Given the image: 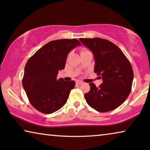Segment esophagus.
I'll return each mask as SVG.
<instances>
[{"instance_id": "esophagus-1", "label": "esophagus", "mask_w": 150, "mask_h": 150, "mask_svg": "<svg viewBox=\"0 0 150 150\" xmlns=\"http://www.w3.org/2000/svg\"><path fill=\"white\" fill-rule=\"evenodd\" d=\"M76 83H77V85H81V84H83V82L81 81H77L76 82Z\"/></svg>"}]
</instances>
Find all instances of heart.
<instances>
[{"mask_svg":"<svg viewBox=\"0 0 150 150\" xmlns=\"http://www.w3.org/2000/svg\"><path fill=\"white\" fill-rule=\"evenodd\" d=\"M88 50H87L86 49H85V48H83V49H81V52H80V53H84V52H88Z\"/></svg>","mask_w":150,"mask_h":150,"instance_id":"1","label":"heart"}]
</instances>
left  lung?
<instances>
[{"label":"left lung","instance_id":"left-lung-1","mask_svg":"<svg viewBox=\"0 0 150 150\" xmlns=\"http://www.w3.org/2000/svg\"><path fill=\"white\" fill-rule=\"evenodd\" d=\"M79 41L93 53L94 73L100 75L103 81L98 87L89 83L90 91L84 95L86 102L99 112L114 110L131 91L134 74L129 60L117 45L108 40L81 38Z\"/></svg>","mask_w":150,"mask_h":150}]
</instances>
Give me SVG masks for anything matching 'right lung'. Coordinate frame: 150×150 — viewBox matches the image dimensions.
Masks as SVG:
<instances>
[{"label":"right lung","mask_w":150,"mask_h":150,"mask_svg":"<svg viewBox=\"0 0 150 150\" xmlns=\"http://www.w3.org/2000/svg\"><path fill=\"white\" fill-rule=\"evenodd\" d=\"M80 45L76 39L52 41L26 62L22 85L29 102L40 112L50 114L66 104L75 82L58 80L57 75L64 69L68 54Z\"/></svg>","instance_id":"right-lung-1"}]
</instances>
